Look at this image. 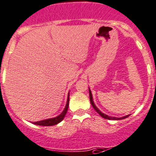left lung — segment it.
<instances>
[{
  "mask_svg": "<svg viewBox=\"0 0 156 156\" xmlns=\"http://www.w3.org/2000/svg\"><path fill=\"white\" fill-rule=\"evenodd\" d=\"M89 97H90V101H91V105L93 106V108H94V110H95V111L97 112H98V114H99L101 116V117L104 118V119H109V120H121V119H126V118L129 117V115L124 116V117H122V118H116V117H111V116L107 115H105V114H104V113H103V112H101L100 111L99 109H98V108L96 107V105H94V101H93L92 94H91V90H90V88H89Z\"/></svg>",
  "mask_w": 156,
  "mask_h": 156,
  "instance_id": "1",
  "label": "left lung"
}]
</instances>
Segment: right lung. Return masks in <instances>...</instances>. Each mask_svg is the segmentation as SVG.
<instances>
[{"label": "right lung", "mask_w": 156, "mask_h": 156, "mask_svg": "<svg viewBox=\"0 0 156 156\" xmlns=\"http://www.w3.org/2000/svg\"><path fill=\"white\" fill-rule=\"evenodd\" d=\"M68 105H69V93H68V100H67L66 105H65V109H64V111L62 112V114L59 115L57 116V117L55 118H52V119H45V120L34 122V124L37 125V126H55V125L58 124V123L62 122V121L64 119V118H65V115H66L67 113V111H68Z\"/></svg>", "instance_id": "1"}]
</instances>
